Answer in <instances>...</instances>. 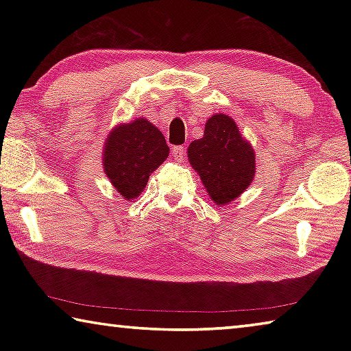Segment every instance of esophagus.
Here are the masks:
<instances>
[{
    "mask_svg": "<svg viewBox=\"0 0 351 351\" xmlns=\"http://www.w3.org/2000/svg\"><path fill=\"white\" fill-rule=\"evenodd\" d=\"M171 154H173L175 161L182 162L184 159H186V147H182V145L173 147V148H171Z\"/></svg>",
    "mask_w": 351,
    "mask_h": 351,
    "instance_id": "obj_1",
    "label": "esophagus"
}]
</instances>
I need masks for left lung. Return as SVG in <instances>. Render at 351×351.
I'll use <instances>...</instances> for the list:
<instances>
[{"instance_id":"1","label":"left lung","mask_w":351,"mask_h":351,"mask_svg":"<svg viewBox=\"0 0 351 351\" xmlns=\"http://www.w3.org/2000/svg\"><path fill=\"white\" fill-rule=\"evenodd\" d=\"M192 169L217 206L229 204L251 186L255 178V152L243 138L232 117L213 114L204 125V134L187 148Z\"/></svg>"}]
</instances>
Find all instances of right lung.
<instances>
[{
  "instance_id": "obj_1",
  "label": "right lung",
  "mask_w": 351,
  "mask_h": 351,
  "mask_svg": "<svg viewBox=\"0 0 351 351\" xmlns=\"http://www.w3.org/2000/svg\"><path fill=\"white\" fill-rule=\"evenodd\" d=\"M164 134L144 117L119 123L106 136L102 165L106 178L123 199L138 198L148 178L169 158Z\"/></svg>"
}]
</instances>
